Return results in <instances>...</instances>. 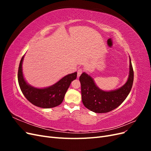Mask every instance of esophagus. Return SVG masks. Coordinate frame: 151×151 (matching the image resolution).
Returning <instances> with one entry per match:
<instances>
[{
	"label": "esophagus",
	"mask_w": 151,
	"mask_h": 151,
	"mask_svg": "<svg viewBox=\"0 0 151 151\" xmlns=\"http://www.w3.org/2000/svg\"><path fill=\"white\" fill-rule=\"evenodd\" d=\"M82 73H83V69L82 68H79L78 70H77V77H79Z\"/></svg>",
	"instance_id": "esophagus-1"
}]
</instances>
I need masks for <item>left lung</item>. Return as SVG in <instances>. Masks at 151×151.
Listing matches in <instances>:
<instances>
[{"label": "left lung", "instance_id": "left-lung-1", "mask_svg": "<svg viewBox=\"0 0 151 151\" xmlns=\"http://www.w3.org/2000/svg\"><path fill=\"white\" fill-rule=\"evenodd\" d=\"M129 61V74L127 81L116 89L102 90L96 84L91 76L86 72L81 74L79 81L82 101L86 108L94 113H107L116 108L124 101L130 92L134 82V70L130 57Z\"/></svg>", "mask_w": 151, "mask_h": 151}]
</instances>
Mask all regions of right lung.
<instances>
[{
  "label": "right lung",
  "instance_id": "obj_1",
  "mask_svg": "<svg viewBox=\"0 0 151 151\" xmlns=\"http://www.w3.org/2000/svg\"><path fill=\"white\" fill-rule=\"evenodd\" d=\"M22 57L18 70V83L22 94L28 101L35 106L42 108H51L60 105L69 88L71 82L77 77V72L68 74L54 84L43 88H35L27 83L22 72Z\"/></svg>",
  "mask_w": 151,
  "mask_h": 151
}]
</instances>
